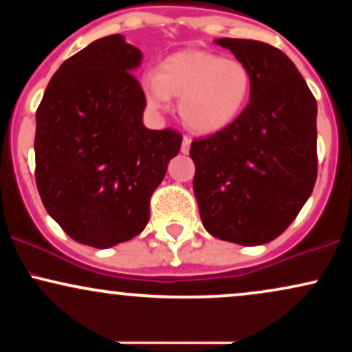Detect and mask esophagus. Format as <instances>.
Segmentation results:
<instances>
[{
  "label": "esophagus",
  "instance_id": "obj_1",
  "mask_svg": "<svg viewBox=\"0 0 352 352\" xmlns=\"http://www.w3.org/2000/svg\"><path fill=\"white\" fill-rule=\"evenodd\" d=\"M190 144H192V139H190V137L185 135V137H184V140H182L180 152H182V153H188V152H190Z\"/></svg>",
  "mask_w": 352,
  "mask_h": 352
}]
</instances>
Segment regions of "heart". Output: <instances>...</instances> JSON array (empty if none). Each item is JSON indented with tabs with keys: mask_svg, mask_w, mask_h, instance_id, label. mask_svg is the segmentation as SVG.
I'll list each match as a JSON object with an SVG mask.
<instances>
[{
	"mask_svg": "<svg viewBox=\"0 0 352 352\" xmlns=\"http://www.w3.org/2000/svg\"><path fill=\"white\" fill-rule=\"evenodd\" d=\"M142 87L152 109H167L170 98L182 99L180 116L187 127L200 134H215L245 111L253 78L241 60L193 50L168 56L159 72L145 76Z\"/></svg>",
	"mask_w": 352,
	"mask_h": 352,
	"instance_id": "obj_1",
	"label": "heart"
}]
</instances>
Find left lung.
Masks as SVG:
<instances>
[{
  "label": "left lung",
  "mask_w": 352,
  "mask_h": 352,
  "mask_svg": "<svg viewBox=\"0 0 352 352\" xmlns=\"http://www.w3.org/2000/svg\"><path fill=\"white\" fill-rule=\"evenodd\" d=\"M248 66V106L227 129L195 139L193 192L210 235L263 245L292 225L318 175L316 99L293 60L253 39H215Z\"/></svg>",
  "instance_id": "left-lung-1"
}]
</instances>
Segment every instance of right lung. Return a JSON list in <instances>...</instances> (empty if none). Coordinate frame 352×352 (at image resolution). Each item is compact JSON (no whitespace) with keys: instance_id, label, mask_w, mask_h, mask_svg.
I'll list each match as a JSON object with an SVG mask.
<instances>
[{"instance_id":"right-lung-1","label":"right lung","mask_w":352,"mask_h":352,"mask_svg":"<svg viewBox=\"0 0 352 352\" xmlns=\"http://www.w3.org/2000/svg\"><path fill=\"white\" fill-rule=\"evenodd\" d=\"M142 52L112 34L64 60L36 111V185L72 240L111 248L139 235L151 197L180 151L173 129L142 122L147 100L132 74Z\"/></svg>"}]
</instances>
